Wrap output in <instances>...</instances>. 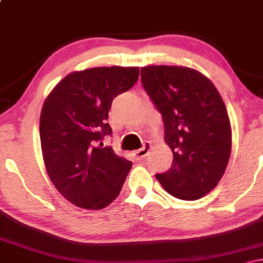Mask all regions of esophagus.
<instances>
[{"mask_svg":"<svg viewBox=\"0 0 263 263\" xmlns=\"http://www.w3.org/2000/svg\"><path fill=\"white\" fill-rule=\"evenodd\" d=\"M149 149H151V144H149V143H146L143 147H142V148L135 151V157H136V159H142V158H144V157L148 155Z\"/></svg>","mask_w":263,"mask_h":263,"instance_id":"1","label":"esophagus"}]
</instances>
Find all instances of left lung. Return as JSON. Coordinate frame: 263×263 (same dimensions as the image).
<instances>
[{"label": "left lung", "mask_w": 263, "mask_h": 263, "mask_svg": "<svg viewBox=\"0 0 263 263\" xmlns=\"http://www.w3.org/2000/svg\"><path fill=\"white\" fill-rule=\"evenodd\" d=\"M142 85L164 123L173 165L156 174L167 193L197 200L218 185L231 153V125L221 96L209 78L186 66L141 68Z\"/></svg>", "instance_id": "obj_1"}]
</instances>
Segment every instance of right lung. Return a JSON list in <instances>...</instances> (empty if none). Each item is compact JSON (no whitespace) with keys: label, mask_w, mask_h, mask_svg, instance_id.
I'll return each instance as SVG.
<instances>
[{"label":"right lung","mask_w":263,"mask_h":263,"mask_svg":"<svg viewBox=\"0 0 263 263\" xmlns=\"http://www.w3.org/2000/svg\"><path fill=\"white\" fill-rule=\"evenodd\" d=\"M137 66H98L73 71L44 100L39 120L48 176L66 200L100 210L121 192L132 162L117 156L102 138L112 100L138 80Z\"/></svg>","instance_id":"right-lung-1"}]
</instances>
